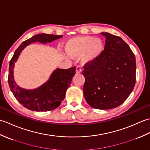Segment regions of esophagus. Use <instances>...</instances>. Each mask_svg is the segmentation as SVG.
<instances>
[{"label": "esophagus", "mask_w": 150, "mask_h": 150, "mask_svg": "<svg viewBox=\"0 0 150 150\" xmlns=\"http://www.w3.org/2000/svg\"><path fill=\"white\" fill-rule=\"evenodd\" d=\"M82 72V69L80 66H77L76 68V73H81Z\"/></svg>", "instance_id": "obj_1"}]
</instances>
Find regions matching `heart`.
Segmentation results:
<instances>
[{"instance_id":"heart-1","label":"heart","mask_w":150,"mask_h":150,"mask_svg":"<svg viewBox=\"0 0 150 150\" xmlns=\"http://www.w3.org/2000/svg\"><path fill=\"white\" fill-rule=\"evenodd\" d=\"M104 43L99 38L91 36L76 37L68 40L65 51L72 57H80L82 64H91L100 58L104 51Z\"/></svg>"}]
</instances>
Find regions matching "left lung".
<instances>
[{"label":"left lung","instance_id":"1","mask_svg":"<svg viewBox=\"0 0 150 150\" xmlns=\"http://www.w3.org/2000/svg\"><path fill=\"white\" fill-rule=\"evenodd\" d=\"M104 50L96 62L84 66L83 91L90 106L110 110L122 104L135 84V57L120 37L107 32Z\"/></svg>","mask_w":150,"mask_h":150}]
</instances>
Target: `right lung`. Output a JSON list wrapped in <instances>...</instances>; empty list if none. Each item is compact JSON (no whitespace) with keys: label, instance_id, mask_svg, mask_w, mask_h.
Here are the masks:
<instances>
[{"label":"right lung","instance_id":"1","mask_svg":"<svg viewBox=\"0 0 150 150\" xmlns=\"http://www.w3.org/2000/svg\"><path fill=\"white\" fill-rule=\"evenodd\" d=\"M62 35L41 33L34 35L24 41L16 50L9 62L8 84L13 94L19 103L27 109L35 111H47L58 108L64 99L66 92L71 83L75 74V67L69 69L54 70L48 80L39 88L33 90L22 88L16 83L14 79L15 64L21 53L31 43L39 42L42 44L51 42L62 38Z\"/></svg>","mask_w":150,"mask_h":150}]
</instances>
